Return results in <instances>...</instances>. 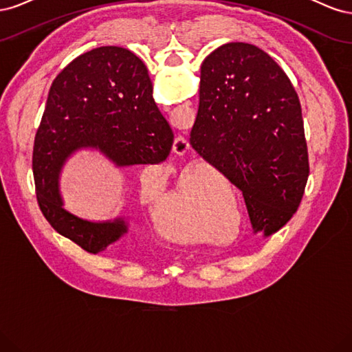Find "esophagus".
<instances>
[{
	"instance_id": "obj_1",
	"label": "esophagus",
	"mask_w": 352,
	"mask_h": 352,
	"mask_svg": "<svg viewBox=\"0 0 352 352\" xmlns=\"http://www.w3.org/2000/svg\"><path fill=\"white\" fill-rule=\"evenodd\" d=\"M188 151H189V142L186 138L177 136L173 142V153L179 157H184V155H186Z\"/></svg>"
}]
</instances>
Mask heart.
<instances>
[{
	"mask_svg": "<svg viewBox=\"0 0 352 352\" xmlns=\"http://www.w3.org/2000/svg\"><path fill=\"white\" fill-rule=\"evenodd\" d=\"M150 204L154 206L155 201H150ZM170 210H175V211H179L180 214H182V223H180V228L179 230L173 232V235L182 238V239H192L195 238V232L192 230V228L189 226V219H188V210H189V206H188V192L186 189L179 185L175 190L172 197H170Z\"/></svg>",
	"mask_w": 352,
	"mask_h": 352,
	"instance_id": "1",
	"label": "heart"
}]
</instances>
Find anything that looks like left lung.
<instances>
[{"label": "left lung", "mask_w": 352, "mask_h": 352, "mask_svg": "<svg viewBox=\"0 0 352 352\" xmlns=\"http://www.w3.org/2000/svg\"><path fill=\"white\" fill-rule=\"evenodd\" d=\"M189 142L241 190L255 233L273 235L300 207L310 175L300 98L258 47L229 42L202 61Z\"/></svg>", "instance_id": "8db88e82"}]
</instances>
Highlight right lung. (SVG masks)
Here are the masks:
<instances>
[{
  "instance_id": "1",
  "label": "right lung",
  "mask_w": 352,
  "mask_h": 352,
  "mask_svg": "<svg viewBox=\"0 0 352 352\" xmlns=\"http://www.w3.org/2000/svg\"><path fill=\"white\" fill-rule=\"evenodd\" d=\"M173 138L153 98L148 70L133 52L120 47L85 52L52 82L35 136L32 170L42 214L87 252L113 247L127 223L120 217L95 223L63 208V166L82 148H95L117 167L158 164L168 157Z\"/></svg>"
}]
</instances>
